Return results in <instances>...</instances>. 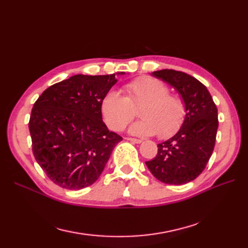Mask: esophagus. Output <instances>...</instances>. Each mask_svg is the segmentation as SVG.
<instances>
[{"label":"esophagus","instance_id":"obj_1","mask_svg":"<svg viewBox=\"0 0 248 248\" xmlns=\"http://www.w3.org/2000/svg\"><path fill=\"white\" fill-rule=\"evenodd\" d=\"M126 140H129L131 142H133V144H140V142L142 141L141 140H139V139H133V138H125Z\"/></svg>","mask_w":248,"mask_h":248}]
</instances>
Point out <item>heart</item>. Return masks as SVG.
<instances>
[{
  "mask_svg": "<svg viewBox=\"0 0 248 248\" xmlns=\"http://www.w3.org/2000/svg\"><path fill=\"white\" fill-rule=\"evenodd\" d=\"M124 94L110 90L101 100V112L112 130H121L139 110L140 121L130 127V133L140 137L154 136L168 139L180 129L185 118V103L181 97L169 93L162 81L152 77H140L123 87Z\"/></svg>",
  "mask_w": 248,
  "mask_h": 248,
  "instance_id": "heart-1",
  "label": "heart"
}]
</instances>
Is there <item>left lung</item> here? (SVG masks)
Here are the masks:
<instances>
[{
  "mask_svg": "<svg viewBox=\"0 0 248 248\" xmlns=\"http://www.w3.org/2000/svg\"><path fill=\"white\" fill-rule=\"evenodd\" d=\"M152 74L182 96L186 115L181 128L174 137L157 145L156 157L146 164L163 183H188L202 174L212 155L218 128L217 108L208 89L189 74L172 69Z\"/></svg>",
  "mask_w": 248,
  "mask_h": 248,
  "instance_id": "left-lung-1",
  "label": "left lung"
}]
</instances>
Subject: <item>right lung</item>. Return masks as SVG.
<instances>
[{
    "instance_id": "right-lung-1",
    "label": "right lung",
    "mask_w": 248,
    "mask_h": 248,
    "mask_svg": "<svg viewBox=\"0 0 248 248\" xmlns=\"http://www.w3.org/2000/svg\"><path fill=\"white\" fill-rule=\"evenodd\" d=\"M115 76L77 74L47 88L34 103L29 121L33 154L62 188L78 190L95 183L122 140L108 129L101 114Z\"/></svg>"
}]
</instances>
